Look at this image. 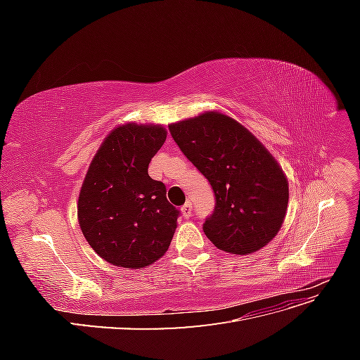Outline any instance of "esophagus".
<instances>
[{"mask_svg": "<svg viewBox=\"0 0 360 360\" xmlns=\"http://www.w3.org/2000/svg\"><path fill=\"white\" fill-rule=\"evenodd\" d=\"M181 214H183L184 219H189V217L192 216V204L189 201L181 207Z\"/></svg>", "mask_w": 360, "mask_h": 360, "instance_id": "1", "label": "esophagus"}]
</instances>
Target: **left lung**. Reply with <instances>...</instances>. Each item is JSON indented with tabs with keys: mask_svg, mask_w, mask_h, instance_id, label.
Here are the masks:
<instances>
[{
	"mask_svg": "<svg viewBox=\"0 0 360 360\" xmlns=\"http://www.w3.org/2000/svg\"><path fill=\"white\" fill-rule=\"evenodd\" d=\"M168 127L214 192V212L202 225L209 240L236 255L264 248L281 230L288 205V180L276 159L222 112L205 111Z\"/></svg>",
	"mask_w": 360,
	"mask_h": 360,
	"instance_id": "8db88e82",
	"label": "left lung"
}]
</instances>
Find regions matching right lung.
I'll return each instance as SVG.
<instances>
[{
  "instance_id": "add662e5",
  "label": "right lung",
  "mask_w": 360,
  "mask_h": 360,
  "mask_svg": "<svg viewBox=\"0 0 360 360\" xmlns=\"http://www.w3.org/2000/svg\"><path fill=\"white\" fill-rule=\"evenodd\" d=\"M162 124L124 123L94 155L78 198L85 240L110 264L144 269L165 255L179 210L167 188L148 176V163L167 139Z\"/></svg>"
}]
</instances>
